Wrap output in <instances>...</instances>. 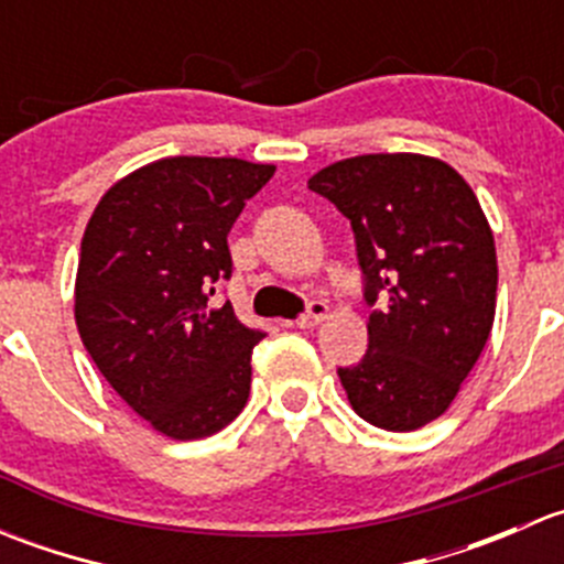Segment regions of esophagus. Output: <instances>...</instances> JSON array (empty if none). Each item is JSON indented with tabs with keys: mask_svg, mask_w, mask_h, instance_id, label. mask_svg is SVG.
<instances>
[{
	"mask_svg": "<svg viewBox=\"0 0 564 564\" xmlns=\"http://www.w3.org/2000/svg\"><path fill=\"white\" fill-rule=\"evenodd\" d=\"M327 314H329V305L322 303V300H314V303H308V311H305V314L294 324H297L300 329H314L322 318H327Z\"/></svg>",
	"mask_w": 564,
	"mask_h": 564,
	"instance_id": "34e87169",
	"label": "esophagus"
}]
</instances>
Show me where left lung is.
<instances>
[{"label": "left lung", "mask_w": 564, "mask_h": 564, "mask_svg": "<svg viewBox=\"0 0 564 564\" xmlns=\"http://www.w3.org/2000/svg\"><path fill=\"white\" fill-rule=\"evenodd\" d=\"M308 187L349 218L373 308L366 355L338 368L351 409L377 429H420L445 414L491 335L497 248L480 202L456 169L412 152L346 158Z\"/></svg>", "instance_id": "8db88e82"}]
</instances>
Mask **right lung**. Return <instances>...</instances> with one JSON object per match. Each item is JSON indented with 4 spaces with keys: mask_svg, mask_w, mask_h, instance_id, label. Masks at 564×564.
<instances>
[{
    "mask_svg": "<svg viewBox=\"0 0 564 564\" xmlns=\"http://www.w3.org/2000/svg\"><path fill=\"white\" fill-rule=\"evenodd\" d=\"M272 174L240 158H163L108 187L84 231V349L163 436L204 440L246 406L250 351L264 333L215 294L231 278L226 237Z\"/></svg>",
    "mask_w": 564,
    "mask_h": 564,
    "instance_id": "add662e5",
    "label": "right lung"
}]
</instances>
